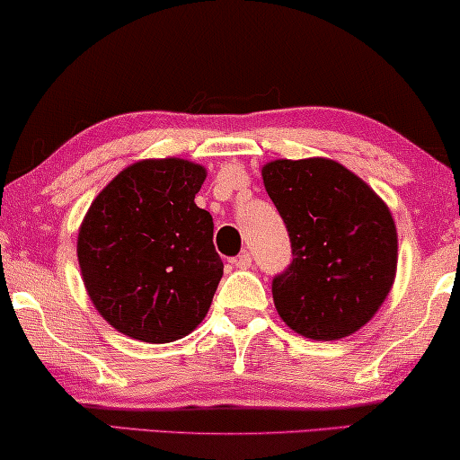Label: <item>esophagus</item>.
Instances as JSON below:
<instances>
[{"instance_id":"34e87169","label":"esophagus","mask_w":460,"mask_h":460,"mask_svg":"<svg viewBox=\"0 0 460 460\" xmlns=\"http://www.w3.org/2000/svg\"><path fill=\"white\" fill-rule=\"evenodd\" d=\"M233 264H235V269H242V270L250 269V266H252L250 252H242V253H239V256H237L235 260H233Z\"/></svg>"}]
</instances>
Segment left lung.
I'll return each instance as SVG.
<instances>
[{"label":"left lung","mask_w":460,"mask_h":460,"mask_svg":"<svg viewBox=\"0 0 460 460\" xmlns=\"http://www.w3.org/2000/svg\"><path fill=\"white\" fill-rule=\"evenodd\" d=\"M264 186L291 239L293 260L272 279L287 326L316 341L349 337L393 287V215L358 175L328 159L272 161Z\"/></svg>","instance_id":"left-lung-1"}]
</instances>
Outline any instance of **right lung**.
<instances>
[{"label":"right lung","mask_w":460,"mask_h":460,"mask_svg":"<svg viewBox=\"0 0 460 460\" xmlns=\"http://www.w3.org/2000/svg\"><path fill=\"white\" fill-rule=\"evenodd\" d=\"M204 180V167L190 161H140L94 198L78 233V262L115 331L171 342L207 316L223 262L210 212L194 202Z\"/></svg>","instance_id":"1"}]
</instances>
